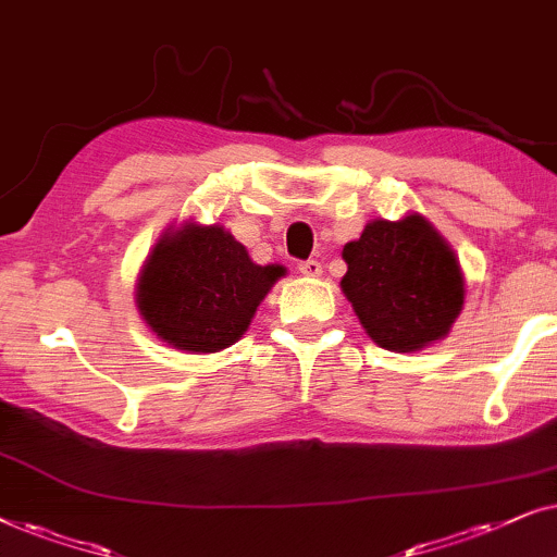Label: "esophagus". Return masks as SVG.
Segmentation results:
<instances>
[{
	"mask_svg": "<svg viewBox=\"0 0 557 557\" xmlns=\"http://www.w3.org/2000/svg\"><path fill=\"white\" fill-rule=\"evenodd\" d=\"M298 270L306 274V277H321L323 267H321V262H318V259H306V262H300Z\"/></svg>",
	"mask_w": 557,
	"mask_h": 557,
	"instance_id": "obj_1",
	"label": "esophagus"
}]
</instances>
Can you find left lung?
Returning <instances> with one entry per match:
<instances>
[{"label": "left lung", "mask_w": 557, "mask_h": 557, "mask_svg": "<svg viewBox=\"0 0 557 557\" xmlns=\"http://www.w3.org/2000/svg\"><path fill=\"white\" fill-rule=\"evenodd\" d=\"M344 259L341 290L376 346L410 354L448 336L463 308V272L425 216L374 219Z\"/></svg>", "instance_id": "obj_1"}]
</instances>
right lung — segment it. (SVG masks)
Masks as SVG:
<instances>
[{
    "label": "right lung",
    "instance_id": "right-lung-1",
    "mask_svg": "<svg viewBox=\"0 0 557 557\" xmlns=\"http://www.w3.org/2000/svg\"><path fill=\"white\" fill-rule=\"evenodd\" d=\"M285 274L283 264H255L224 226L168 228L139 272L137 310L158 338L190 354L232 346L257 306Z\"/></svg>",
    "mask_w": 557,
    "mask_h": 557
}]
</instances>
